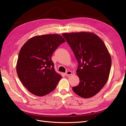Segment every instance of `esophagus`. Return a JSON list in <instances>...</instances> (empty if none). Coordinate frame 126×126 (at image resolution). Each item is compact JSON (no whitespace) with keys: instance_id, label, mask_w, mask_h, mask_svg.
<instances>
[{"instance_id":"34e87169","label":"esophagus","mask_w":126,"mask_h":126,"mask_svg":"<svg viewBox=\"0 0 126 126\" xmlns=\"http://www.w3.org/2000/svg\"><path fill=\"white\" fill-rule=\"evenodd\" d=\"M65 75H66V76H70V75H72V72L71 71H67L66 72V74H65Z\"/></svg>"}]
</instances>
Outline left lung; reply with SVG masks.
<instances>
[{"mask_svg": "<svg viewBox=\"0 0 126 126\" xmlns=\"http://www.w3.org/2000/svg\"><path fill=\"white\" fill-rule=\"evenodd\" d=\"M63 36L78 63L76 72L80 82L72 90L83 98L94 96L105 85L111 69V57L105 44L91 32L63 33Z\"/></svg>", "mask_w": 126, "mask_h": 126, "instance_id": "1", "label": "left lung"}]
</instances>
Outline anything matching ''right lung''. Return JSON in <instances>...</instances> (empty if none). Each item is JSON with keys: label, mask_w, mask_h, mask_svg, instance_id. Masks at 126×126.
<instances>
[{"label": "right lung", "mask_w": 126, "mask_h": 126, "mask_svg": "<svg viewBox=\"0 0 126 126\" xmlns=\"http://www.w3.org/2000/svg\"><path fill=\"white\" fill-rule=\"evenodd\" d=\"M64 42L63 38L57 34L36 36L21 47L16 70L22 85L29 92L44 96L56 88L62 76L55 71L51 56Z\"/></svg>", "instance_id": "add662e5"}]
</instances>
